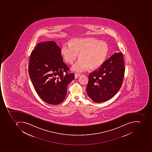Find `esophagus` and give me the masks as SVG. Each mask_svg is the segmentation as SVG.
Instances as JSON below:
<instances>
[{
	"mask_svg": "<svg viewBox=\"0 0 152 152\" xmlns=\"http://www.w3.org/2000/svg\"><path fill=\"white\" fill-rule=\"evenodd\" d=\"M80 74H78V73H75V78H77L79 77L80 76Z\"/></svg>",
	"mask_w": 152,
	"mask_h": 152,
	"instance_id": "obj_1",
	"label": "esophagus"
}]
</instances>
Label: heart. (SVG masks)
<instances>
[{"mask_svg": "<svg viewBox=\"0 0 152 152\" xmlns=\"http://www.w3.org/2000/svg\"><path fill=\"white\" fill-rule=\"evenodd\" d=\"M108 52L109 47L106 42L87 38L73 39L69 45H63L60 53L64 60L69 64L73 63L78 54L80 58L72 69L82 72L87 68L91 70L99 68L107 58Z\"/></svg>", "mask_w": 152, "mask_h": 152, "instance_id": "1", "label": "heart"}]
</instances>
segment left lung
<instances>
[{
  "label": "left lung",
  "instance_id": "1",
  "mask_svg": "<svg viewBox=\"0 0 152 152\" xmlns=\"http://www.w3.org/2000/svg\"><path fill=\"white\" fill-rule=\"evenodd\" d=\"M123 59L122 53H115L99 69L89 75L86 92L95 102L107 101L121 88L125 73Z\"/></svg>",
  "mask_w": 152,
  "mask_h": 152
}]
</instances>
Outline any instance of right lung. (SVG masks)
Listing matches in <instances>:
<instances>
[{
    "label": "right lung",
    "instance_id": "add662e5",
    "mask_svg": "<svg viewBox=\"0 0 152 152\" xmlns=\"http://www.w3.org/2000/svg\"><path fill=\"white\" fill-rule=\"evenodd\" d=\"M60 51L53 41L39 43L31 54L28 67L29 76L39 97L53 105L64 100L67 86L75 78L74 74L67 73L69 69L63 61Z\"/></svg>",
    "mask_w": 152,
    "mask_h": 152
}]
</instances>
